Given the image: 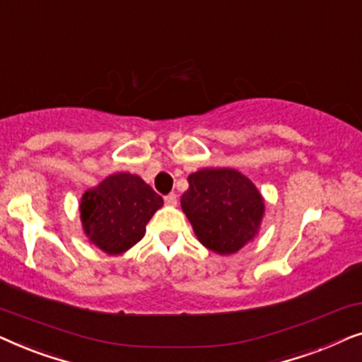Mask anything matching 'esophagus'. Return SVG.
<instances>
[{
    "label": "esophagus",
    "mask_w": 362,
    "mask_h": 362,
    "mask_svg": "<svg viewBox=\"0 0 362 362\" xmlns=\"http://www.w3.org/2000/svg\"><path fill=\"white\" fill-rule=\"evenodd\" d=\"M165 202H166L168 206H176L177 204V199H176L175 192H170V194L165 196Z\"/></svg>",
    "instance_id": "obj_1"
}]
</instances>
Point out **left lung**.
<instances>
[{
	"label": "left lung",
	"mask_w": 362,
	"mask_h": 362,
	"mask_svg": "<svg viewBox=\"0 0 362 362\" xmlns=\"http://www.w3.org/2000/svg\"><path fill=\"white\" fill-rule=\"evenodd\" d=\"M181 207L197 240L221 255L235 254L259 232L265 204L254 182L230 168L187 176Z\"/></svg>",
	"instance_id": "8db88e82"
}]
</instances>
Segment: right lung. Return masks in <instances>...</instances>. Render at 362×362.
<instances>
[{
    "instance_id": "right-lung-1",
    "label": "right lung",
    "mask_w": 362,
    "mask_h": 362,
    "mask_svg": "<svg viewBox=\"0 0 362 362\" xmlns=\"http://www.w3.org/2000/svg\"><path fill=\"white\" fill-rule=\"evenodd\" d=\"M163 197L140 176L117 173L83 192L82 227L88 240L108 255L127 252L143 239Z\"/></svg>"
}]
</instances>
